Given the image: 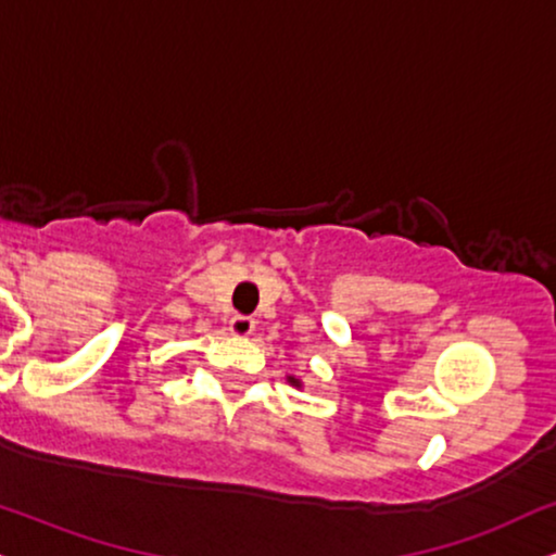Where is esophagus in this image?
Instances as JSON below:
<instances>
[{"instance_id": "1", "label": "esophagus", "mask_w": 556, "mask_h": 556, "mask_svg": "<svg viewBox=\"0 0 556 556\" xmlns=\"http://www.w3.org/2000/svg\"><path fill=\"white\" fill-rule=\"evenodd\" d=\"M229 332L237 334V338H250V334L255 332V319L244 317V314H235V317L229 319Z\"/></svg>"}]
</instances>
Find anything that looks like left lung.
<instances>
[{
	"instance_id": "obj_1",
	"label": "left lung",
	"mask_w": 556,
	"mask_h": 556,
	"mask_svg": "<svg viewBox=\"0 0 556 556\" xmlns=\"http://www.w3.org/2000/svg\"><path fill=\"white\" fill-rule=\"evenodd\" d=\"M286 379H289V383H291V387H296V389H301V387H304V381H301V379H299V376H293V374H289V376H286Z\"/></svg>"
}]
</instances>
